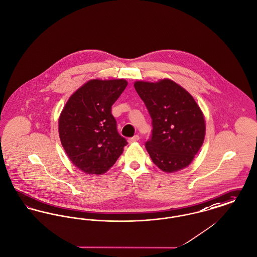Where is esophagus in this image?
Instances as JSON below:
<instances>
[{"label":"esophagus","mask_w":257,"mask_h":257,"mask_svg":"<svg viewBox=\"0 0 257 257\" xmlns=\"http://www.w3.org/2000/svg\"><path fill=\"white\" fill-rule=\"evenodd\" d=\"M138 140H139V137L138 136H135V137L128 138V143H134V142H137Z\"/></svg>","instance_id":"1"}]
</instances>
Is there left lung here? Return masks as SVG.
<instances>
[{
  "label": "left lung",
  "mask_w": 257,
  "mask_h": 257,
  "mask_svg": "<svg viewBox=\"0 0 257 257\" xmlns=\"http://www.w3.org/2000/svg\"><path fill=\"white\" fill-rule=\"evenodd\" d=\"M136 90L152 118V137L146 149L161 171L187 168L205 137L204 113L188 91L171 79L135 82Z\"/></svg>",
  "instance_id": "left-lung-1"
}]
</instances>
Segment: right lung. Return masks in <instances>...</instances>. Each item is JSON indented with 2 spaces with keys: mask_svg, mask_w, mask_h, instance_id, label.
<instances>
[{
  "mask_svg": "<svg viewBox=\"0 0 257 257\" xmlns=\"http://www.w3.org/2000/svg\"><path fill=\"white\" fill-rule=\"evenodd\" d=\"M127 86L124 79H92L64 105L59 119L61 145L72 164L86 174L109 171L123 152L126 140L117 132L111 106Z\"/></svg>",
  "mask_w": 257,
  "mask_h": 257,
  "instance_id": "right-lung-1",
  "label": "right lung"
}]
</instances>
